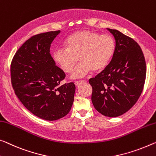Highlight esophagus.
<instances>
[{"label": "esophagus", "mask_w": 156, "mask_h": 156, "mask_svg": "<svg viewBox=\"0 0 156 156\" xmlns=\"http://www.w3.org/2000/svg\"><path fill=\"white\" fill-rule=\"evenodd\" d=\"M86 82V81H76L75 82V84L76 86H79L80 84H81L82 83H84Z\"/></svg>", "instance_id": "34e87169"}]
</instances>
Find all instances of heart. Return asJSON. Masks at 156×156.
Returning <instances> with one entry per match:
<instances>
[{
	"label": "heart",
	"mask_w": 156,
	"mask_h": 156,
	"mask_svg": "<svg viewBox=\"0 0 156 156\" xmlns=\"http://www.w3.org/2000/svg\"><path fill=\"white\" fill-rule=\"evenodd\" d=\"M64 44L66 48L54 50L53 58L66 73L73 71L79 58L81 62L72 75L73 78L83 77L90 70L94 73L102 71L116 51L113 37L88 30L72 33Z\"/></svg>",
	"instance_id": "heart-1"
}]
</instances>
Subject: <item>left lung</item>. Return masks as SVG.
I'll list each match as a JSON object with an SVG mask.
<instances>
[{
	"label": "left lung",
	"mask_w": 156,
	"mask_h": 156,
	"mask_svg": "<svg viewBox=\"0 0 156 156\" xmlns=\"http://www.w3.org/2000/svg\"><path fill=\"white\" fill-rule=\"evenodd\" d=\"M116 40V51L105 70L89 80L95 109L108 117L126 113L137 101L146 80V61L140 45L131 37L107 28Z\"/></svg>",
	"instance_id": "obj_1"
}]
</instances>
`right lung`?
<instances>
[{"instance_id": "right-lung-1", "label": "right lung", "mask_w": 156, "mask_h": 156, "mask_svg": "<svg viewBox=\"0 0 156 156\" xmlns=\"http://www.w3.org/2000/svg\"><path fill=\"white\" fill-rule=\"evenodd\" d=\"M61 31L33 35L21 45L11 63V82L21 102L33 114L47 121L63 118L74 102L73 82L61 85L66 77L50 54V47Z\"/></svg>"}]
</instances>
